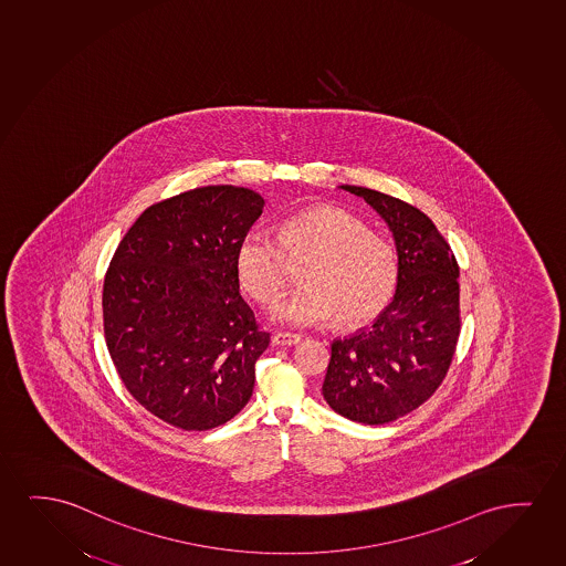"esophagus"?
I'll return each instance as SVG.
<instances>
[{
    "instance_id": "esophagus-1",
    "label": "esophagus",
    "mask_w": 566,
    "mask_h": 566,
    "mask_svg": "<svg viewBox=\"0 0 566 566\" xmlns=\"http://www.w3.org/2000/svg\"><path fill=\"white\" fill-rule=\"evenodd\" d=\"M300 342H302V336H300V334H272V344H274V346H295V344H300Z\"/></svg>"
}]
</instances>
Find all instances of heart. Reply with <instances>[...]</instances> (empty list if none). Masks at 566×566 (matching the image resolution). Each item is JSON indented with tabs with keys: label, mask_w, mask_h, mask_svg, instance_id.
<instances>
[{
	"label": "heart",
	"mask_w": 566,
	"mask_h": 566,
	"mask_svg": "<svg viewBox=\"0 0 566 566\" xmlns=\"http://www.w3.org/2000/svg\"><path fill=\"white\" fill-rule=\"evenodd\" d=\"M287 259L303 261V284L279 297L271 317L280 325H325L336 317L356 326L377 317L395 292L392 245L359 218L336 207H315L284 218L279 238L253 230L241 240L235 266L241 286L269 303L287 282Z\"/></svg>",
	"instance_id": "heart-1"
}]
</instances>
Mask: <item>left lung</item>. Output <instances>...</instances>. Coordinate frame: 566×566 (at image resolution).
Returning a JSON list of instances; mask_svg holds the SVG:
<instances>
[{
    "label": "left lung",
    "mask_w": 566,
    "mask_h": 566,
    "mask_svg": "<svg viewBox=\"0 0 566 566\" xmlns=\"http://www.w3.org/2000/svg\"><path fill=\"white\" fill-rule=\"evenodd\" d=\"M340 189L361 197L387 222L398 282L371 326L333 342L323 396L344 418L382 426L419 408L447 377L460 334V269L421 210L367 187Z\"/></svg>",
    "instance_id": "obj_1"
}]
</instances>
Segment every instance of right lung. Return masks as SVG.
Here are the masks:
<instances>
[{
	"label": "right lung",
	"instance_id": "add662e5",
	"mask_svg": "<svg viewBox=\"0 0 566 566\" xmlns=\"http://www.w3.org/2000/svg\"><path fill=\"white\" fill-rule=\"evenodd\" d=\"M263 207L248 187H197L148 207L109 261V357L133 398L184 431L222 426L253 395L271 334L241 297L235 255Z\"/></svg>",
	"mask_w": 566,
	"mask_h": 566
}]
</instances>
